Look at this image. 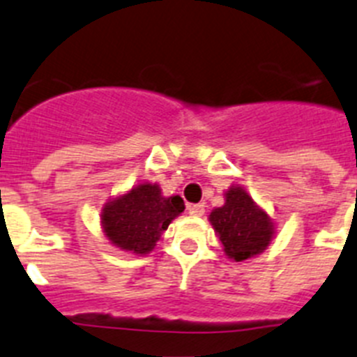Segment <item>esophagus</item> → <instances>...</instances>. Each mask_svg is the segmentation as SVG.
Returning <instances> with one entry per match:
<instances>
[{
    "label": "esophagus",
    "instance_id": "obj_1",
    "mask_svg": "<svg viewBox=\"0 0 357 357\" xmlns=\"http://www.w3.org/2000/svg\"><path fill=\"white\" fill-rule=\"evenodd\" d=\"M188 213L194 217H201L204 213V204L197 203V204H188Z\"/></svg>",
    "mask_w": 357,
    "mask_h": 357
}]
</instances>
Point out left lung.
I'll return each mask as SVG.
<instances>
[{"instance_id": "1", "label": "left lung", "mask_w": 357, "mask_h": 357, "mask_svg": "<svg viewBox=\"0 0 357 357\" xmlns=\"http://www.w3.org/2000/svg\"><path fill=\"white\" fill-rule=\"evenodd\" d=\"M210 222L226 255L237 262L259 255L271 243V219L241 187L226 192L225 206L210 213Z\"/></svg>"}]
</instances>
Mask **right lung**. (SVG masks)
<instances>
[{
  "label": "right lung",
  "instance_id": "1",
  "mask_svg": "<svg viewBox=\"0 0 357 357\" xmlns=\"http://www.w3.org/2000/svg\"><path fill=\"white\" fill-rule=\"evenodd\" d=\"M185 210L179 196L163 197L151 183L132 187L126 196L109 201L102 210V226L114 246L145 255L156 246L170 221Z\"/></svg>",
  "mask_w": 357,
  "mask_h": 357
}]
</instances>
